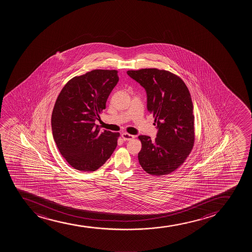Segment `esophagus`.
<instances>
[{
    "mask_svg": "<svg viewBox=\"0 0 252 252\" xmlns=\"http://www.w3.org/2000/svg\"><path fill=\"white\" fill-rule=\"evenodd\" d=\"M122 138L125 141H128V140H132L134 138L133 135H131L129 133H122Z\"/></svg>",
    "mask_w": 252,
    "mask_h": 252,
    "instance_id": "obj_1",
    "label": "esophagus"
}]
</instances>
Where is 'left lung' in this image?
I'll return each mask as SVG.
<instances>
[{
  "label": "left lung",
  "mask_w": 252,
  "mask_h": 252,
  "mask_svg": "<svg viewBox=\"0 0 252 252\" xmlns=\"http://www.w3.org/2000/svg\"><path fill=\"white\" fill-rule=\"evenodd\" d=\"M127 75L145 88L147 109L157 123V138L139 135L138 155L142 168L153 176H164L177 170L193 147V105L184 81L164 69L127 70Z\"/></svg>",
  "instance_id": "left-lung-1"
}]
</instances>
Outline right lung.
Here are the masks:
<instances>
[{
  "instance_id": "right-lung-1",
  "label": "right lung",
  "mask_w": 252,
  "mask_h": 252,
  "mask_svg": "<svg viewBox=\"0 0 252 252\" xmlns=\"http://www.w3.org/2000/svg\"><path fill=\"white\" fill-rule=\"evenodd\" d=\"M118 81L115 69H94L69 80L55 101L53 137L65 160L78 171L97 170L117 147L119 133L101 132L95 122Z\"/></svg>"
}]
</instances>
